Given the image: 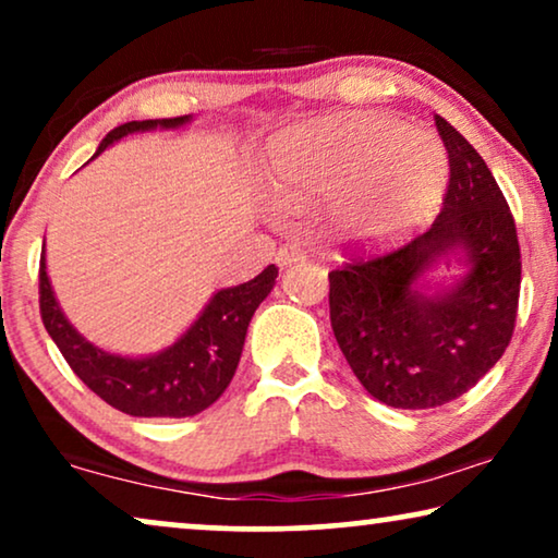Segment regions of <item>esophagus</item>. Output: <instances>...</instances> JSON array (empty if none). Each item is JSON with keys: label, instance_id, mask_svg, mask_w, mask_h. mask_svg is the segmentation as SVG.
<instances>
[{"label": "esophagus", "instance_id": "esophagus-1", "mask_svg": "<svg viewBox=\"0 0 558 558\" xmlns=\"http://www.w3.org/2000/svg\"><path fill=\"white\" fill-rule=\"evenodd\" d=\"M304 258H307V254H304V251L296 246V243H284V246L277 251V264L279 266H289V264L304 262Z\"/></svg>", "mask_w": 558, "mask_h": 558}]
</instances>
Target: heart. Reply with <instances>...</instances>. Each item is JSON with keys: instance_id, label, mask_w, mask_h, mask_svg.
<instances>
[{"instance_id": "b5f03b06", "label": "heart", "mask_w": 558, "mask_h": 558, "mask_svg": "<svg viewBox=\"0 0 558 558\" xmlns=\"http://www.w3.org/2000/svg\"><path fill=\"white\" fill-rule=\"evenodd\" d=\"M264 180L284 210L330 203V228L350 246H380L437 210L447 157L399 119L363 117L304 126L271 142Z\"/></svg>"}]
</instances>
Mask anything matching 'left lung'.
Masks as SVG:
<instances>
[{
	"mask_svg": "<svg viewBox=\"0 0 558 558\" xmlns=\"http://www.w3.org/2000/svg\"><path fill=\"white\" fill-rule=\"evenodd\" d=\"M449 185L429 231L332 269L330 323L355 378L393 409H434L470 391L506 353L521 294L515 220L475 147L434 117ZM464 260L452 290L413 289L432 263Z\"/></svg>",
	"mask_w": 558,
	"mask_h": 558,
	"instance_id": "obj_1",
	"label": "left lung"
}]
</instances>
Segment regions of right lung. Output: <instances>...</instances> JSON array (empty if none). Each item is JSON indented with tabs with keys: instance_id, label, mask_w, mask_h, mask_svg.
I'll return each instance as SVG.
<instances>
[{
	"instance_id": "1",
	"label": "right lung",
	"mask_w": 558,
	"mask_h": 558,
	"mask_svg": "<svg viewBox=\"0 0 558 558\" xmlns=\"http://www.w3.org/2000/svg\"><path fill=\"white\" fill-rule=\"evenodd\" d=\"M190 117L174 119H147L126 121L106 134L98 144L96 155L121 136L147 129L182 126ZM279 269L274 264L246 284L220 289L208 302L203 315L182 338L162 353L149 357H121L104 353L81 338L60 312L56 294H52L48 271H45V254L40 258V317L45 330L75 376L104 399L109 407L124 411L129 416H165L182 418L195 416L220 399L239 368L243 340L251 317L274 289Z\"/></svg>"
}]
</instances>
